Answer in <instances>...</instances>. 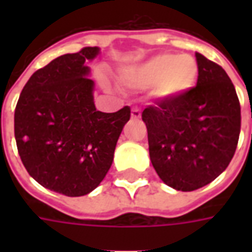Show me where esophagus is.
<instances>
[{
	"label": "esophagus",
	"instance_id": "1",
	"mask_svg": "<svg viewBox=\"0 0 252 252\" xmlns=\"http://www.w3.org/2000/svg\"><path fill=\"white\" fill-rule=\"evenodd\" d=\"M140 116H142V113H140V109H137V108H133L131 112V117L133 119V120H137V119H140Z\"/></svg>",
	"mask_w": 252,
	"mask_h": 252
}]
</instances>
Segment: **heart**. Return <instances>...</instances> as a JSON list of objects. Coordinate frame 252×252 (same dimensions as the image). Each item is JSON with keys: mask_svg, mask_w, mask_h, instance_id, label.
Returning a JSON list of instances; mask_svg holds the SVG:
<instances>
[{"mask_svg": "<svg viewBox=\"0 0 252 252\" xmlns=\"http://www.w3.org/2000/svg\"><path fill=\"white\" fill-rule=\"evenodd\" d=\"M123 82L128 88L153 89L159 101H174L194 88L198 78V63L188 54H159L146 62L123 72Z\"/></svg>", "mask_w": 252, "mask_h": 252, "instance_id": "heart-1", "label": "heart"}]
</instances>
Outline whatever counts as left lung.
I'll return each mask as SVG.
<instances>
[{
	"instance_id": "8db88e82",
	"label": "left lung",
	"mask_w": 252,
	"mask_h": 252,
	"mask_svg": "<svg viewBox=\"0 0 252 252\" xmlns=\"http://www.w3.org/2000/svg\"><path fill=\"white\" fill-rule=\"evenodd\" d=\"M195 88L143 110L148 151L164 184L191 191L216 180L232 159L240 133V104L224 68L195 52Z\"/></svg>"
}]
</instances>
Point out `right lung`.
Listing matches in <instances>:
<instances>
[{"label":"right lung","mask_w":252,"mask_h":252,"mask_svg":"<svg viewBox=\"0 0 252 252\" xmlns=\"http://www.w3.org/2000/svg\"><path fill=\"white\" fill-rule=\"evenodd\" d=\"M98 47L54 59L32 74L14 112L20 158L41 186L68 197L93 191L113 162L129 106L104 113L94 105L92 62Z\"/></svg>","instance_id":"obj_1"}]
</instances>
